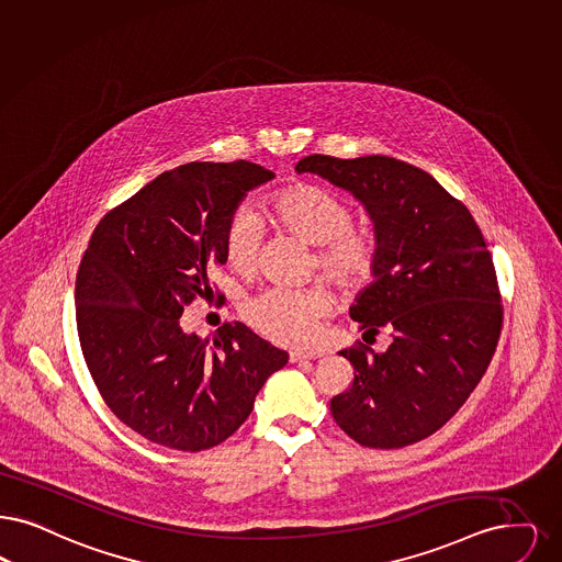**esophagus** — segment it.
Masks as SVG:
<instances>
[{"mask_svg":"<svg viewBox=\"0 0 562 562\" xmlns=\"http://www.w3.org/2000/svg\"><path fill=\"white\" fill-rule=\"evenodd\" d=\"M322 358V351L319 349H305V351H291L292 363H299V361L317 360Z\"/></svg>","mask_w":562,"mask_h":562,"instance_id":"34e87169","label":"esophagus"}]
</instances>
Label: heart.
Returning a JSON list of instances; mask_svg holds the SVG:
<instances>
[{
    "mask_svg": "<svg viewBox=\"0 0 562 562\" xmlns=\"http://www.w3.org/2000/svg\"><path fill=\"white\" fill-rule=\"evenodd\" d=\"M273 222L315 247L319 270L345 286L363 284L379 261L370 232L353 229V211L335 192L314 183H294L271 201ZM261 247V225L248 209H238L225 227V259L238 273H252ZM333 292L324 284L307 289H268L245 303L248 324L278 345L299 347L314 340L319 322L333 312Z\"/></svg>",
    "mask_w": 562,
    "mask_h": 562,
    "instance_id": "1",
    "label": "heart"
}]
</instances>
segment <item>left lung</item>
<instances>
[{
    "instance_id": "8db88e82",
    "label": "left lung",
    "mask_w": 562,
    "mask_h": 562,
    "mask_svg": "<svg viewBox=\"0 0 562 562\" xmlns=\"http://www.w3.org/2000/svg\"><path fill=\"white\" fill-rule=\"evenodd\" d=\"M314 173L360 201L379 261L349 315L366 335L386 326L382 353L351 347L353 384L330 412L366 448H405L443 427L483 379L502 328L494 259L471 211L427 171L397 158L312 155Z\"/></svg>"
}]
</instances>
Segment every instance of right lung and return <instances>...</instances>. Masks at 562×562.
Instances as JSON below:
<instances>
[{
	"instance_id": "right-lung-1",
	"label": "right lung",
	"mask_w": 562,
	"mask_h": 562,
	"mask_svg": "<svg viewBox=\"0 0 562 562\" xmlns=\"http://www.w3.org/2000/svg\"><path fill=\"white\" fill-rule=\"evenodd\" d=\"M273 173L248 160L188 162L160 173L102 217L77 271V333L114 416L148 441L201 451L225 441L289 353L245 324L213 337L181 328L183 307L211 291L225 227ZM213 292V291H211Z\"/></svg>"
}]
</instances>
